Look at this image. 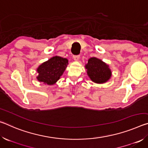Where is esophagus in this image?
<instances>
[{
	"label": "esophagus",
	"instance_id": "obj_1",
	"mask_svg": "<svg viewBox=\"0 0 148 148\" xmlns=\"http://www.w3.org/2000/svg\"><path fill=\"white\" fill-rule=\"evenodd\" d=\"M73 59L75 61H78L79 59V56H74L73 57Z\"/></svg>",
	"mask_w": 148,
	"mask_h": 148
}]
</instances>
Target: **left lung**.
<instances>
[{
    "label": "left lung",
    "mask_w": 148,
    "mask_h": 148,
    "mask_svg": "<svg viewBox=\"0 0 148 148\" xmlns=\"http://www.w3.org/2000/svg\"><path fill=\"white\" fill-rule=\"evenodd\" d=\"M85 67L87 76L96 84L106 83L112 77V71L109 65L97 57L89 58Z\"/></svg>",
    "instance_id": "1"
}]
</instances>
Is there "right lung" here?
<instances>
[{
	"label": "right lung",
	"instance_id": "right-lung-1",
	"mask_svg": "<svg viewBox=\"0 0 148 148\" xmlns=\"http://www.w3.org/2000/svg\"><path fill=\"white\" fill-rule=\"evenodd\" d=\"M69 60L59 56H54L44 62L37 68L38 76L36 79L47 86H53L63 74Z\"/></svg>",
	"mask_w": 148,
	"mask_h": 148
}]
</instances>
